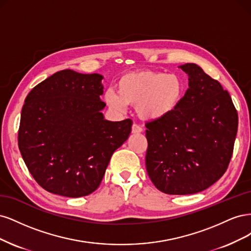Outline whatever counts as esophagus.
<instances>
[{
    "mask_svg": "<svg viewBox=\"0 0 251 251\" xmlns=\"http://www.w3.org/2000/svg\"><path fill=\"white\" fill-rule=\"evenodd\" d=\"M143 131V128L142 127H140L139 125H136V124H133L132 125V127H131V132L132 133H141Z\"/></svg>",
    "mask_w": 251,
    "mask_h": 251,
    "instance_id": "obj_1",
    "label": "esophagus"
}]
</instances>
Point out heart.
Instances as JSON below:
<instances>
[{
  "mask_svg": "<svg viewBox=\"0 0 251 251\" xmlns=\"http://www.w3.org/2000/svg\"><path fill=\"white\" fill-rule=\"evenodd\" d=\"M117 90L104 93V101L116 111L135 105L142 120L153 122L164 119L177 108L184 95L183 80L175 74L141 70L127 73L117 82Z\"/></svg>",
  "mask_w": 251,
  "mask_h": 251,
  "instance_id": "obj_1",
  "label": "heart"
}]
</instances>
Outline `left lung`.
I'll list each match as a JSON object with an SVG mask.
<instances>
[{
    "label": "left lung",
    "instance_id": "8db88e82",
    "mask_svg": "<svg viewBox=\"0 0 251 251\" xmlns=\"http://www.w3.org/2000/svg\"><path fill=\"white\" fill-rule=\"evenodd\" d=\"M179 68L189 88L177 108L147 123L146 169L155 187L189 195L211 187L225 173L238 131L229 94L195 63Z\"/></svg>",
    "mask_w": 251,
    "mask_h": 251
}]
</instances>
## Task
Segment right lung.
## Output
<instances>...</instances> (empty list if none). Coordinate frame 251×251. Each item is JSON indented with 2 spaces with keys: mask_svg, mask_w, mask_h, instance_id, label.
I'll return each mask as SVG.
<instances>
[{
  "mask_svg": "<svg viewBox=\"0 0 251 251\" xmlns=\"http://www.w3.org/2000/svg\"><path fill=\"white\" fill-rule=\"evenodd\" d=\"M100 74L55 73L25 100L19 148L36 182L64 197L98 189L109 160L131 132L132 121L105 120Z\"/></svg>",
  "mask_w": 251,
  "mask_h": 251,
  "instance_id": "1",
  "label": "right lung"
}]
</instances>
